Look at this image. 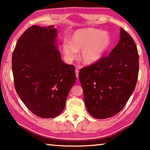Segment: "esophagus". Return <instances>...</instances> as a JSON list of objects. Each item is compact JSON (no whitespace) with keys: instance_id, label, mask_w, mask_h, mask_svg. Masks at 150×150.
Returning a JSON list of instances; mask_svg holds the SVG:
<instances>
[{"instance_id":"1","label":"esophagus","mask_w":150,"mask_h":150,"mask_svg":"<svg viewBox=\"0 0 150 150\" xmlns=\"http://www.w3.org/2000/svg\"><path fill=\"white\" fill-rule=\"evenodd\" d=\"M79 71L77 68V69H75V74H76V77H77V78H79Z\"/></svg>"}]
</instances>
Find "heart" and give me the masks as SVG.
Wrapping results in <instances>:
<instances>
[{"label": "heart", "instance_id": "1", "mask_svg": "<svg viewBox=\"0 0 150 150\" xmlns=\"http://www.w3.org/2000/svg\"><path fill=\"white\" fill-rule=\"evenodd\" d=\"M110 35L107 32L87 28L77 30L73 33L71 42L65 40L62 44L63 53L66 61L71 63L77 57L85 64H93L99 61L111 45Z\"/></svg>", "mask_w": 150, "mask_h": 150}]
</instances>
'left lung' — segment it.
Returning a JSON list of instances; mask_svg holds the SVG:
<instances>
[{"instance_id":"8db88e82","label":"left lung","mask_w":150,"mask_h":150,"mask_svg":"<svg viewBox=\"0 0 150 150\" xmlns=\"http://www.w3.org/2000/svg\"><path fill=\"white\" fill-rule=\"evenodd\" d=\"M138 71L135 42L120 28V40L108 56L82 68L79 73L88 113L105 119L121 111L134 92Z\"/></svg>"}]
</instances>
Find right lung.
Here are the masks:
<instances>
[{
  "label": "right lung",
  "mask_w": 150,
  "mask_h": 150,
  "mask_svg": "<svg viewBox=\"0 0 150 150\" xmlns=\"http://www.w3.org/2000/svg\"><path fill=\"white\" fill-rule=\"evenodd\" d=\"M54 26H32L18 40L12 57L16 93L38 116L55 117L65 108L76 81L75 68L64 63Z\"/></svg>",
  "instance_id": "1"
}]
</instances>
